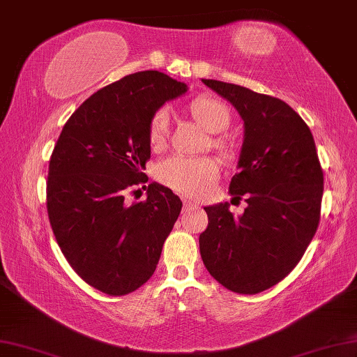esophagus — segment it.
<instances>
[{
    "label": "esophagus",
    "mask_w": 357,
    "mask_h": 357,
    "mask_svg": "<svg viewBox=\"0 0 357 357\" xmlns=\"http://www.w3.org/2000/svg\"><path fill=\"white\" fill-rule=\"evenodd\" d=\"M183 202H185V206H186V207H193V209H199V204H197V202H195V201L183 199Z\"/></svg>",
    "instance_id": "1"
}]
</instances>
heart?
I'll return each instance as SVG.
<instances>
[{
    "label": "heart",
    "instance_id": "1",
    "mask_svg": "<svg viewBox=\"0 0 357 357\" xmlns=\"http://www.w3.org/2000/svg\"><path fill=\"white\" fill-rule=\"evenodd\" d=\"M190 112L197 124L207 132L220 134L229 126L231 114L228 107L215 97L201 96L190 103ZM169 134V109L158 108L148 124V140L153 148L162 146ZM213 150L227 155L229 144L223 137H212ZM220 175V167L212 158H188L182 155L169 156L156 166V178L162 185L186 196H204Z\"/></svg>",
    "mask_w": 357,
    "mask_h": 357
}]
</instances>
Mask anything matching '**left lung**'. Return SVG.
<instances>
[{"label": "left lung", "mask_w": 357, "mask_h": 357, "mask_svg": "<svg viewBox=\"0 0 357 357\" xmlns=\"http://www.w3.org/2000/svg\"><path fill=\"white\" fill-rule=\"evenodd\" d=\"M202 83L244 121L229 193L245 196L248 207L238 218L228 202L204 207L201 259L223 287L254 295L276 286L303 257L319 225L324 174L310 128L286 102L223 81Z\"/></svg>", "instance_id": "obj_1"}]
</instances>
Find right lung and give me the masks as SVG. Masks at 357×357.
Masks as SVG:
<instances>
[{
	"mask_svg": "<svg viewBox=\"0 0 357 357\" xmlns=\"http://www.w3.org/2000/svg\"><path fill=\"white\" fill-rule=\"evenodd\" d=\"M185 91L156 70L102 87L68 118L49 160L46 206L59 248L84 282L112 297L153 276L182 211L160 183L148 185L144 201L124 197L148 180L153 113Z\"/></svg>",
	"mask_w": 357,
	"mask_h": 357,
	"instance_id": "add662e5",
	"label": "right lung"
}]
</instances>
